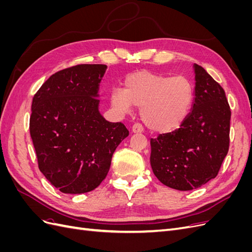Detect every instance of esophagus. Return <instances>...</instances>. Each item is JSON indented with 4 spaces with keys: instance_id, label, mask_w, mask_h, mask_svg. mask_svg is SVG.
<instances>
[{
    "instance_id": "esophagus-1",
    "label": "esophagus",
    "mask_w": 252,
    "mask_h": 252,
    "mask_svg": "<svg viewBox=\"0 0 252 252\" xmlns=\"http://www.w3.org/2000/svg\"><path fill=\"white\" fill-rule=\"evenodd\" d=\"M144 131V127L142 124L140 123H135L133 126H132V132L133 133H141Z\"/></svg>"
}]
</instances>
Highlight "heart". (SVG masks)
Returning a JSON list of instances; mask_svg holds the SVG:
<instances>
[{"label": "heart", "mask_w": 252, "mask_h": 252, "mask_svg": "<svg viewBox=\"0 0 252 252\" xmlns=\"http://www.w3.org/2000/svg\"><path fill=\"white\" fill-rule=\"evenodd\" d=\"M125 89L114 88L112 104L122 111L141 107L144 123L152 131L166 133L185 121L193 101V86L183 75L136 71L125 79Z\"/></svg>", "instance_id": "b5f03b06"}]
</instances>
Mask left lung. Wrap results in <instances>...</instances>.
I'll use <instances>...</instances> for the list:
<instances>
[{"mask_svg": "<svg viewBox=\"0 0 252 252\" xmlns=\"http://www.w3.org/2000/svg\"><path fill=\"white\" fill-rule=\"evenodd\" d=\"M193 108L182 125L151 139L150 164L158 181L187 191L215 179L229 150L231 111L225 91L195 65Z\"/></svg>", "mask_w": 252, "mask_h": 252, "instance_id": "obj_1", "label": "left lung"}]
</instances>
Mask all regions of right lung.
<instances>
[{
    "mask_svg": "<svg viewBox=\"0 0 252 252\" xmlns=\"http://www.w3.org/2000/svg\"><path fill=\"white\" fill-rule=\"evenodd\" d=\"M107 66L80 64L52 74L36 91L29 121L40 171L63 193L89 192L107 175L127 138L123 123L98 112V83Z\"/></svg>",
    "mask_w": 252,
    "mask_h": 252,
    "instance_id": "1",
    "label": "right lung"
}]
</instances>
